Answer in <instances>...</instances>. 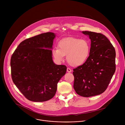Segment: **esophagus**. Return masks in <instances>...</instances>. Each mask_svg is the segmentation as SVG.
<instances>
[{"label": "esophagus", "mask_w": 125, "mask_h": 125, "mask_svg": "<svg viewBox=\"0 0 125 125\" xmlns=\"http://www.w3.org/2000/svg\"><path fill=\"white\" fill-rule=\"evenodd\" d=\"M67 72H69V73H71V72H72V70H71L70 68H67Z\"/></svg>", "instance_id": "34e87169"}]
</instances>
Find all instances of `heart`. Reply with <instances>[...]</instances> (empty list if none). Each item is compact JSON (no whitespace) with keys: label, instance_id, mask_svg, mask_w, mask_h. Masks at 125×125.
Wrapping results in <instances>:
<instances>
[{"label":"heart","instance_id":"b5f03b06","mask_svg":"<svg viewBox=\"0 0 125 125\" xmlns=\"http://www.w3.org/2000/svg\"><path fill=\"white\" fill-rule=\"evenodd\" d=\"M58 48L52 50V55L58 62L66 59L69 64L78 66L83 64L90 55L91 46L84 40L74 38H68L60 41L58 43Z\"/></svg>","mask_w":125,"mask_h":125}]
</instances>
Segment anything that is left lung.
Wrapping results in <instances>:
<instances>
[{
	"mask_svg": "<svg viewBox=\"0 0 125 125\" xmlns=\"http://www.w3.org/2000/svg\"><path fill=\"white\" fill-rule=\"evenodd\" d=\"M91 40L90 55L82 65L73 69L74 88L83 97L102 94L108 86L116 70V52L104 35L83 31Z\"/></svg>",
	"mask_w": 125,
	"mask_h": 125,
	"instance_id": "left-lung-1",
	"label": "left lung"
}]
</instances>
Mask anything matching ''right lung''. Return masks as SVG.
I'll list each match as a JSON object with an SVG mask.
<instances>
[{
	"label": "right lung",
	"mask_w": 125,
	"mask_h": 125,
	"mask_svg": "<svg viewBox=\"0 0 125 125\" xmlns=\"http://www.w3.org/2000/svg\"><path fill=\"white\" fill-rule=\"evenodd\" d=\"M55 33L47 32L27 39L16 49L10 65L13 83L28 100L43 102L55 94L57 83L66 74L65 65L52 60Z\"/></svg>",
	"instance_id": "right-lung-1"
}]
</instances>
